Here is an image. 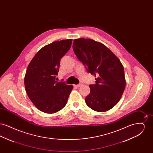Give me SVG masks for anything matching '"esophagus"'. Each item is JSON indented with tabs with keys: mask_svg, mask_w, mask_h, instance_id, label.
<instances>
[{
	"mask_svg": "<svg viewBox=\"0 0 153 153\" xmlns=\"http://www.w3.org/2000/svg\"><path fill=\"white\" fill-rule=\"evenodd\" d=\"M82 85V84H77V85H74V86L76 88H79L81 87Z\"/></svg>",
	"mask_w": 153,
	"mask_h": 153,
	"instance_id": "esophagus-1",
	"label": "esophagus"
}]
</instances>
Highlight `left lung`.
I'll return each instance as SVG.
<instances>
[{
    "label": "left lung",
    "instance_id": "left-lung-1",
    "mask_svg": "<svg viewBox=\"0 0 153 153\" xmlns=\"http://www.w3.org/2000/svg\"><path fill=\"white\" fill-rule=\"evenodd\" d=\"M77 57L95 75L96 84L90 85L85 102L91 109L103 112L119 102L126 87L124 67L120 59L104 44L89 38L73 41Z\"/></svg>",
    "mask_w": 153,
    "mask_h": 153
}]
</instances>
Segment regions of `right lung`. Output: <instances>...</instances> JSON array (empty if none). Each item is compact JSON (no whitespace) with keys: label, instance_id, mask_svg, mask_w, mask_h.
Wrapping results in <instances>:
<instances>
[{"label":"right lung","instance_id":"obj_1","mask_svg":"<svg viewBox=\"0 0 153 153\" xmlns=\"http://www.w3.org/2000/svg\"><path fill=\"white\" fill-rule=\"evenodd\" d=\"M72 39L57 41L42 48L30 61L25 76L26 92L33 104L46 114L56 113L67 102L73 85L58 82L60 59L70 49Z\"/></svg>","mask_w":153,"mask_h":153}]
</instances>
